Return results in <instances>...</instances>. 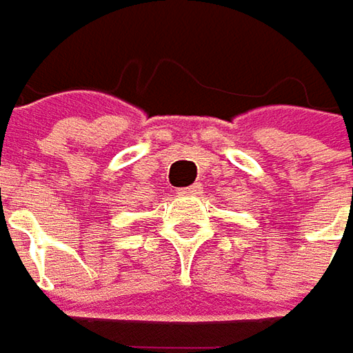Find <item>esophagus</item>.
<instances>
[{
  "instance_id": "1",
  "label": "esophagus",
  "mask_w": 353,
  "mask_h": 353,
  "mask_svg": "<svg viewBox=\"0 0 353 353\" xmlns=\"http://www.w3.org/2000/svg\"><path fill=\"white\" fill-rule=\"evenodd\" d=\"M179 193H181V195H201V193H203V188H201L199 183H193L190 188H181Z\"/></svg>"
}]
</instances>
